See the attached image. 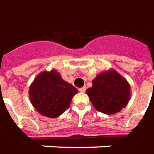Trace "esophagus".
I'll return each instance as SVG.
<instances>
[{"instance_id": "1", "label": "esophagus", "mask_w": 154, "mask_h": 154, "mask_svg": "<svg viewBox=\"0 0 154 154\" xmlns=\"http://www.w3.org/2000/svg\"><path fill=\"white\" fill-rule=\"evenodd\" d=\"M79 90V92L85 93V90H86V87H82V88H80Z\"/></svg>"}]
</instances>
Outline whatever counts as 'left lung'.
<instances>
[{
	"mask_svg": "<svg viewBox=\"0 0 154 154\" xmlns=\"http://www.w3.org/2000/svg\"><path fill=\"white\" fill-rule=\"evenodd\" d=\"M92 84L86 94L96 110L103 114H116L126 107L130 100L129 83L113 69L99 74Z\"/></svg>",
	"mask_w": 154,
	"mask_h": 154,
	"instance_id": "left-lung-1",
	"label": "left lung"
}]
</instances>
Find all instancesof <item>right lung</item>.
<instances>
[{
	"label": "right lung",
	"instance_id": "add662e5",
	"mask_svg": "<svg viewBox=\"0 0 154 154\" xmlns=\"http://www.w3.org/2000/svg\"><path fill=\"white\" fill-rule=\"evenodd\" d=\"M78 90L62 79L55 69L40 72L29 88V98L37 112L48 118H56L69 109Z\"/></svg>",
	"mask_w": 154,
	"mask_h": 154
}]
</instances>
